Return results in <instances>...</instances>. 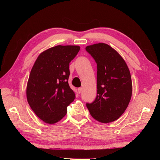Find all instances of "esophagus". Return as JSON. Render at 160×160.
Here are the masks:
<instances>
[{
    "label": "esophagus",
    "instance_id": "34e87169",
    "mask_svg": "<svg viewBox=\"0 0 160 160\" xmlns=\"http://www.w3.org/2000/svg\"><path fill=\"white\" fill-rule=\"evenodd\" d=\"M78 92H79V93H81V92H82V88H79L78 89Z\"/></svg>",
    "mask_w": 160,
    "mask_h": 160
}]
</instances>
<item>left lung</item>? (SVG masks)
Wrapping results in <instances>:
<instances>
[{"mask_svg": "<svg viewBox=\"0 0 160 160\" xmlns=\"http://www.w3.org/2000/svg\"><path fill=\"white\" fill-rule=\"evenodd\" d=\"M86 51L97 63V94L87 103L91 116L101 123L113 122L125 112L132 96V80L125 61L109 45L99 43Z\"/></svg>", "mask_w": 160, "mask_h": 160, "instance_id": "1", "label": "left lung"}]
</instances>
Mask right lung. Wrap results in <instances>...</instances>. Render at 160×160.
I'll return each instance as SVG.
<instances>
[{"label":"right lung","mask_w":160,"mask_h":160,"mask_svg":"<svg viewBox=\"0 0 160 160\" xmlns=\"http://www.w3.org/2000/svg\"><path fill=\"white\" fill-rule=\"evenodd\" d=\"M78 46H56L38 56L29 74L27 99L32 111L45 123L53 124L67 113L75 94L70 88L69 63Z\"/></svg>","instance_id":"1"}]
</instances>
